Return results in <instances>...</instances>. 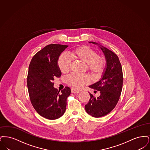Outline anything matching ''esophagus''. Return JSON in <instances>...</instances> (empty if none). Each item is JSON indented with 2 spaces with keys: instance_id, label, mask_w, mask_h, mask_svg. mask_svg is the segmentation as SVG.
<instances>
[{
  "instance_id": "34e87169",
  "label": "esophagus",
  "mask_w": 150,
  "mask_h": 150,
  "mask_svg": "<svg viewBox=\"0 0 150 150\" xmlns=\"http://www.w3.org/2000/svg\"><path fill=\"white\" fill-rule=\"evenodd\" d=\"M71 92L72 93H79L80 92V91L77 90L76 89H74V88H71Z\"/></svg>"
}]
</instances>
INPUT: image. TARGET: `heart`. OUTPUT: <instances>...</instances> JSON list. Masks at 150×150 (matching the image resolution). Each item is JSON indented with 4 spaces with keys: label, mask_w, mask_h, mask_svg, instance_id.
Wrapping results in <instances>:
<instances>
[{
    "label": "heart",
    "mask_w": 150,
    "mask_h": 150,
    "mask_svg": "<svg viewBox=\"0 0 150 150\" xmlns=\"http://www.w3.org/2000/svg\"><path fill=\"white\" fill-rule=\"evenodd\" d=\"M70 56L74 59L79 61L86 64L87 71L89 72L94 79H98L102 75L105 62L103 57L97 55V52L93 49L86 47H79L70 51ZM71 61L69 57L62 54L58 60V66L60 71L64 74L67 73L70 70ZM69 85L75 88H80L89 83V78L86 75H79L71 74L67 78Z\"/></svg>",
    "instance_id": "obj_1"
}]
</instances>
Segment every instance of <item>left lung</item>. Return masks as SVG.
Here are the masks:
<instances>
[{"mask_svg":"<svg viewBox=\"0 0 150 150\" xmlns=\"http://www.w3.org/2000/svg\"><path fill=\"white\" fill-rule=\"evenodd\" d=\"M98 46L105 57L106 64L101 78L89 88L100 92L98 97L91 93L89 102L85 106L86 112L94 117L104 116L116 106L120 98L122 86V71L119 57L113 52L100 44L89 42Z\"/></svg>","mask_w":150,"mask_h":150,"instance_id":"8db88e82","label":"left lung"}]
</instances>
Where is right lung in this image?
<instances>
[{
    "mask_svg": "<svg viewBox=\"0 0 150 150\" xmlns=\"http://www.w3.org/2000/svg\"><path fill=\"white\" fill-rule=\"evenodd\" d=\"M67 47L48 45L36 53L29 65L27 81L31 102L39 114L49 120L57 119L64 114L67 98L71 94L68 86L59 93L53 83L62 74L58 60Z\"/></svg>",
    "mask_w": 150,
    "mask_h": 150,
    "instance_id": "add662e5",
    "label": "right lung"
}]
</instances>
